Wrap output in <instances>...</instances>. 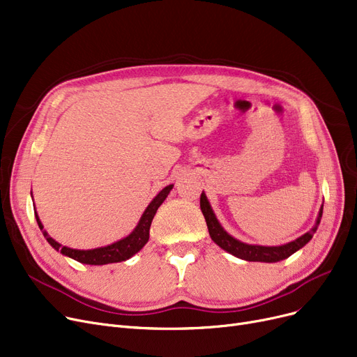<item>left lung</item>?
Wrapping results in <instances>:
<instances>
[{
	"mask_svg": "<svg viewBox=\"0 0 357 357\" xmlns=\"http://www.w3.org/2000/svg\"><path fill=\"white\" fill-rule=\"evenodd\" d=\"M199 207H201V211H203V215L206 219L210 238L213 239L214 243H217L222 248V250H225L226 252L231 254L236 258H241L245 261H258V262H278V261L289 258L296 251H299L301 248H303L309 241L312 239L314 234L319 226L321 217H322V206H321L314 227L309 231H306L305 235L299 236L298 239H294L289 243L280 245V246H262V245L245 243V242L234 238L231 235H229L227 231L223 229V226L220 225V222L217 220V217L211 208V204H210L207 195L204 194V191L201 192Z\"/></svg>",
	"mask_w": 357,
	"mask_h": 357,
	"instance_id": "8db88e82",
	"label": "left lung"
}]
</instances>
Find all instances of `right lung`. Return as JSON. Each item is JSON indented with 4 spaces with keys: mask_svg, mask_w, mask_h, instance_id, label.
Returning a JSON list of instances; mask_svg holds the SVG:
<instances>
[{
    "mask_svg": "<svg viewBox=\"0 0 357 357\" xmlns=\"http://www.w3.org/2000/svg\"><path fill=\"white\" fill-rule=\"evenodd\" d=\"M172 188H174V185H167V187H165L156 197L151 199V203L147 206V208L142 214L140 220H138V225L134 227V230L128 236L122 238L111 245L95 248V250H74V248L61 245L54 238H51L48 235V231L43 229V225H42L36 211H35V217H36L38 226L42 230L45 239L50 242V245L54 248L55 251L61 252L66 257H70L75 261H79V262H82V264H89V266L112 264V262L127 261L131 257H134L138 251L143 250V246L149 242L150 226H151L153 217H154V214H156L158 208L162 206L163 201L166 199V197L169 195V192L172 191Z\"/></svg>",
    "mask_w": 357,
    "mask_h": 357,
    "instance_id": "obj_1",
    "label": "right lung"
}]
</instances>
